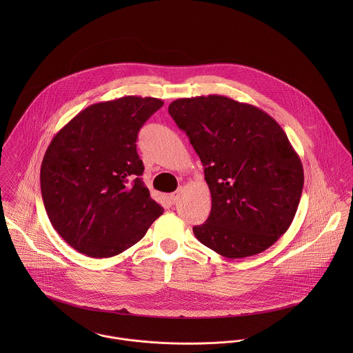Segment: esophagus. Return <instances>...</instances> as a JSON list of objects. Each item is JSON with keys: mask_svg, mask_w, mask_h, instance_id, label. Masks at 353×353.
Segmentation results:
<instances>
[{"mask_svg": "<svg viewBox=\"0 0 353 353\" xmlns=\"http://www.w3.org/2000/svg\"><path fill=\"white\" fill-rule=\"evenodd\" d=\"M181 194H182V190H178V192L172 193V194L170 196V201L172 202V203H176L178 200L181 199Z\"/></svg>", "mask_w": 353, "mask_h": 353, "instance_id": "34e87169", "label": "esophagus"}]
</instances>
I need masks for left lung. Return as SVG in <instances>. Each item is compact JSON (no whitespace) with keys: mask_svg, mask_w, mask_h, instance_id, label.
<instances>
[{"mask_svg":"<svg viewBox=\"0 0 353 353\" xmlns=\"http://www.w3.org/2000/svg\"><path fill=\"white\" fill-rule=\"evenodd\" d=\"M203 164L212 209L196 238L225 258L269 249L290 228L302 196L299 154L263 110L223 95L168 105Z\"/></svg>","mask_w":353,"mask_h":353,"instance_id":"obj_1","label":"left lung"}]
</instances>
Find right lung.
<instances>
[{"instance_id": "1", "label": "right lung", "mask_w": 353, "mask_h": 353, "mask_svg": "<svg viewBox=\"0 0 353 353\" xmlns=\"http://www.w3.org/2000/svg\"><path fill=\"white\" fill-rule=\"evenodd\" d=\"M164 101L122 97L91 104L51 140L41 167L42 199L58 235L92 258L136 245L163 208L141 179L137 134Z\"/></svg>"}]
</instances>
